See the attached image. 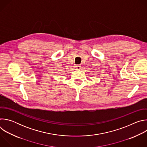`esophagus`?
<instances>
[{"label": "esophagus", "mask_w": 147, "mask_h": 147, "mask_svg": "<svg viewBox=\"0 0 147 147\" xmlns=\"http://www.w3.org/2000/svg\"><path fill=\"white\" fill-rule=\"evenodd\" d=\"M75 68H76V70H80L81 67L80 66H79V65H77L76 66H75Z\"/></svg>", "instance_id": "34e87169"}]
</instances>
